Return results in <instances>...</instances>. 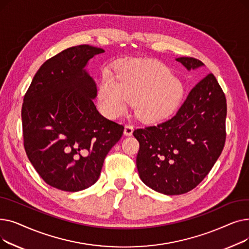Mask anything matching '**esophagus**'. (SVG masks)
<instances>
[{
  "label": "esophagus",
  "instance_id": "esophagus-1",
  "mask_svg": "<svg viewBox=\"0 0 249 249\" xmlns=\"http://www.w3.org/2000/svg\"><path fill=\"white\" fill-rule=\"evenodd\" d=\"M132 133H133V125L126 124L125 129H124V134L126 136H130V135H132Z\"/></svg>",
  "mask_w": 249,
  "mask_h": 249
}]
</instances>
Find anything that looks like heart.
<instances>
[{"instance_id": "1", "label": "heart", "mask_w": 249, "mask_h": 249, "mask_svg": "<svg viewBox=\"0 0 249 249\" xmlns=\"http://www.w3.org/2000/svg\"><path fill=\"white\" fill-rule=\"evenodd\" d=\"M115 80L105 75L99 88L104 113L115 118L134 101L136 115L143 120H158L171 113L184 95V86L166 65L151 59H130L117 67Z\"/></svg>"}]
</instances>
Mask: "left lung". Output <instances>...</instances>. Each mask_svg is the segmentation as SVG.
<instances>
[{
    "label": "left lung",
    "mask_w": 249,
    "mask_h": 249,
    "mask_svg": "<svg viewBox=\"0 0 249 249\" xmlns=\"http://www.w3.org/2000/svg\"><path fill=\"white\" fill-rule=\"evenodd\" d=\"M177 60L191 71L204 63ZM225 94L213 73L196 85L177 114L158 125L134 130L139 142L136 165L141 180L164 195L186 194L210 173L226 139Z\"/></svg>",
    "instance_id": "1"
}]
</instances>
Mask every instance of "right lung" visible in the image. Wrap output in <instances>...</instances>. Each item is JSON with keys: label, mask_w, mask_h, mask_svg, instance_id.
<instances>
[{"label": "right lung", "mask_w": 249, "mask_h": 249, "mask_svg": "<svg viewBox=\"0 0 249 249\" xmlns=\"http://www.w3.org/2000/svg\"><path fill=\"white\" fill-rule=\"evenodd\" d=\"M104 49L77 45L46 60L22 105L24 148L38 175L65 192L98 180L104 160L124 126L102 116L93 102L97 87L84 69Z\"/></svg>", "instance_id": "right-lung-1"}]
</instances>
